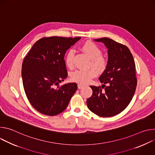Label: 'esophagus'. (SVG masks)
Instances as JSON below:
<instances>
[{
  "instance_id": "34e87169",
  "label": "esophagus",
  "mask_w": 155,
  "mask_h": 155,
  "mask_svg": "<svg viewBox=\"0 0 155 155\" xmlns=\"http://www.w3.org/2000/svg\"><path fill=\"white\" fill-rule=\"evenodd\" d=\"M84 86V85H83V84H78V89H81V88H83V87Z\"/></svg>"
}]
</instances>
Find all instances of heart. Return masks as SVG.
<instances>
[{"mask_svg": "<svg viewBox=\"0 0 155 155\" xmlns=\"http://www.w3.org/2000/svg\"><path fill=\"white\" fill-rule=\"evenodd\" d=\"M80 48L91 59L90 62L88 64V68H94L98 72H102L105 69L107 64V60L101 55V50L96 44L92 41H86L82 44ZM74 53L72 50H70L65 58V64L69 69H72L74 67ZM94 69L91 68L74 71L71 74L72 81L80 84L90 83L91 79L95 77L97 74L96 71Z\"/></svg>", "mask_w": 155, "mask_h": 155, "instance_id": "obj_1", "label": "heart"}]
</instances>
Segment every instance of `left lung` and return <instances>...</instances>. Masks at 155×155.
<instances>
[{
  "instance_id": "8db88e82",
  "label": "left lung",
  "mask_w": 155,
  "mask_h": 155,
  "mask_svg": "<svg viewBox=\"0 0 155 155\" xmlns=\"http://www.w3.org/2000/svg\"><path fill=\"white\" fill-rule=\"evenodd\" d=\"M94 41L105 44L108 59L99 78L103 83L102 87L90 86L93 94L86 103L94 114L101 117H113L123 111L133 97L137 86L136 64L129 49L123 44L107 37Z\"/></svg>"
}]
</instances>
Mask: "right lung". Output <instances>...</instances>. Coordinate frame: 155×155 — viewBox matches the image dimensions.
<instances>
[{"label": "right lung", "mask_w": 155, "mask_h": 155, "mask_svg": "<svg viewBox=\"0 0 155 155\" xmlns=\"http://www.w3.org/2000/svg\"><path fill=\"white\" fill-rule=\"evenodd\" d=\"M80 38H41L25 58L21 70L25 91L32 106L40 113L48 116L61 114L77 91L76 83L58 84L68 77L65 53Z\"/></svg>", "instance_id": "add662e5"}]
</instances>
